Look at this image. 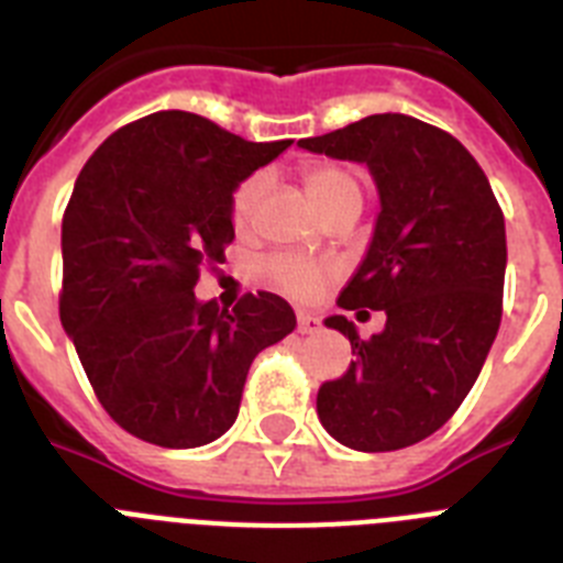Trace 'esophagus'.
Instances as JSON below:
<instances>
[{"mask_svg": "<svg viewBox=\"0 0 563 563\" xmlns=\"http://www.w3.org/2000/svg\"><path fill=\"white\" fill-rule=\"evenodd\" d=\"M320 317L311 314V311H297V331L300 334H317L320 331Z\"/></svg>", "mask_w": 563, "mask_h": 563, "instance_id": "1", "label": "esophagus"}]
</instances>
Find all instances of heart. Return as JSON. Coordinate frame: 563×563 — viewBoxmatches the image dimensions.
Here are the masks:
<instances>
[{"mask_svg":"<svg viewBox=\"0 0 563 563\" xmlns=\"http://www.w3.org/2000/svg\"><path fill=\"white\" fill-rule=\"evenodd\" d=\"M306 189L309 198L314 200V207L322 214L329 209L340 207L345 200H360L363 203V189L354 173H349L345 166L336 164H311L306 169ZM268 192V175L254 173L243 180L241 187L234 189L232 195V223L238 229H246L254 221V214L261 209L263 198ZM268 275L280 288H286L288 295L306 297L322 286L325 280V268L317 263L306 261V257H295V254H277L268 261Z\"/></svg>","mask_w":563,"mask_h":563,"instance_id":"obj_1","label":"heart"}]
</instances>
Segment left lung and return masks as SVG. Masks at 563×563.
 I'll return each instance as SVG.
<instances>
[{
  "label": "left lung",
  "instance_id": "8db88e82",
  "mask_svg": "<svg viewBox=\"0 0 563 563\" xmlns=\"http://www.w3.org/2000/svg\"><path fill=\"white\" fill-rule=\"evenodd\" d=\"M297 146L368 166L379 214L336 306L383 311L371 340L345 314L349 371L317 394V417L351 451H399L437 433L471 394L501 322L505 214L467 150L402 112H379Z\"/></svg>",
  "mask_w": 563,
  "mask_h": 563
}]
</instances>
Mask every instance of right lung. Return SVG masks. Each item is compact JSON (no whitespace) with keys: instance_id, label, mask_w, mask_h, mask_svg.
I'll use <instances>...</instances> for the list:
<instances>
[{"instance_id":"obj_1","label":"right lung","mask_w":563,"mask_h":563,"mask_svg":"<svg viewBox=\"0 0 563 563\" xmlns=\"http://www.w3.org/2000/svg\"><path fill=\"white\" fill-rule=\"evenodd\" d=\"M288 146L161 110L112 133L78 173L58 314L126 433L161 448L214 442L238 419L254 356L295 331L291 306L268 291L232 311L195 297L200 266L234 241V189Z\"/></svg>"}]
</instances>
